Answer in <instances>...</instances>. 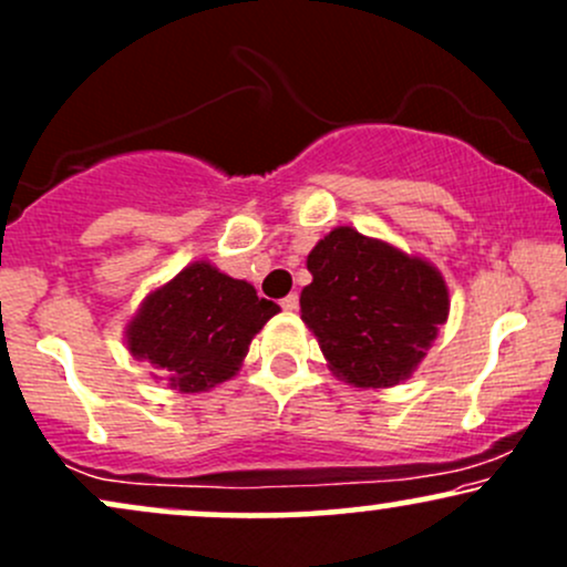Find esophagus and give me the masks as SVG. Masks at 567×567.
Segmentation results:
<instances>
[{"mask_svg": "<svg viewBox=\"0 0 567 567\" xmlns=\"http://www.w3.org/2000/svg\"><path fill=\"white\" fill-rule=\"evenodd\" d=\"M285 311H296L298 309V292H290V296H285L282 301H279Z\"/></svg>", "mask_w": 567, "mask_h": 567, "instance_id": "obj_1", "label": "esophagus"}]
</instances>
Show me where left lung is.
Masks as SVG:
<instances>
[{
	"mask_svg": "<svg viewBox=\"0 0 567 567\" xmlns=\"http://www.w3.org/2000/svg\"><path fill=\"white\" fill-rule=\"evenodd\" d=\"M306 266L301 320L330 368L362 389L405 381L447 320L440 271L349 226L320 239Z\"/></svg>",
	"mask_w": 567,
	"mask_h": 567,
	"instance_id": "left-lung-1",
	"label": "left lung"
}]
</instances>
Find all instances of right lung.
<instances>
[{"mask_svg": "<svg viewBox=\"0 0 567 567\" xmlns=\"http://www.w3.org/2000/svg\"><path fill=\"white\" fill-rule=\"evenodd\" d=\"M277 311L252 285L199 261L146 296L127 324V347L178 392H205L237 373L252 336Z\"/></svg>", "mask_w": 567, "mask_h": 567, "instance_id": "add662e5", "label": "right lung"}]
</instances>
